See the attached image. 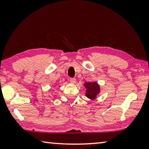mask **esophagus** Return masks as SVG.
Masks as SVG:
<instances>
[{
  "instance_id": "esophagus-1",
  "label": "esophagus",
  "mask_w": 149,
  "mask_h": 149,
  "mask_svg": "<svg viewBox=\"0 0 149 149\" xmlns=\"http://www.w3.org/2000/svg\"><path fill=\"white\" fill-rule=\"evenodd\" d=\"M70 81L71 82L72 84H75V83H76V79H75V78H70Z\"/></svg>"
}]
</instances>
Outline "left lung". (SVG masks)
I'll use <instances>...</instances> for the list:
<instances>
[{
  "instance_id": "obj_1",
  "label": "left lung",
  "mask_w": 149,
  "mask_h": 149,
  "mask_svg": "<svg viewBox=\"0 0 149 149\" xmlns=\"http://www.w3.org/2000/svg\"><path fill=\"white\" fill-rule=\"evenodd\" d=\"M86 88L85 96L91 100H94L97 98V95L100 93V86L97 82H85L84 84Z\"/></svg>"
}]
</instances>
